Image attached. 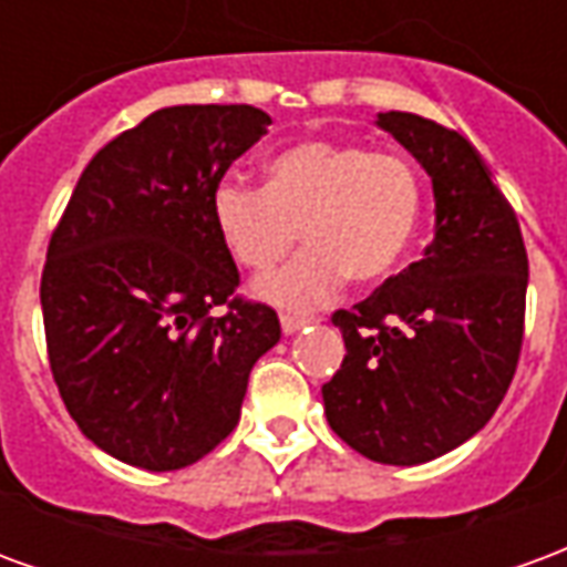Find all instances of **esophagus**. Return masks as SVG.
Masks as SVG:
<instances>
[{
  "mask_svg": "<svg viewBox=\"0 0 567 567\" xmlns=\"http://www.w3.org/2000/svg\"><path fill=\"white\" fill-rule=\"evenodd\" d=\"M307 321H312V319H307V316H291V312H282V316H279V324H282L285 333L300 331V328H303Z\"/></svg>",
  "mask_w": 567,
  "mask_h": 567,
  "instance_id": "obj_1",
  "label": "esophagus"
}]
</instances>
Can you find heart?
I'll return each mask as SVG.
<instances>
[{
  "instance_id": "obj_1",
  "label": "heart",
  "mask_w": 567,
  "mask_h": 567,
  "mask_svg": "<svg viewBox=\"0 0 567 567\" xmlns=\"http://www.w3.org/2000/svg\"><path fill=\"white\" fill-rule=\"evenodd\" d=\"M422 218V182L398 151L307 140L272 154L264 187L224 178L212 190V221L239 267L270 272L300 243L309 251L258 295L285 307L331 300L352 276L380 282L404 264Z\"/></svg>"
}]
</instances>
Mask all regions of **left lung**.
<instances>
[{"mask_svg": "<svg viewBox=\"0 0 567 567\" xmlns=\"http://www.w3.org/2000/svg\"><path fill=\"white\" fill-rule=\"evenodd\" d=\"M377 124L431 175L437 230L425 258L333 312L346 355L321 398L337 437L406 467L462 446L504 401L523 352L528 255L516 212L462 133L410 112Z\"/></svg>", "mask_w": 567, "mask_h": 567, "instance_id": "8db88e82", "label": "left lung"}]
</instances>
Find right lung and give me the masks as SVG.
I'll return each instance as SVG.
<instances>
[{
	"mask_svg": "<svg viewBox=\"0 0 567 567\" xmlns=\"http://www.w3.org/2000/svg\"><path fill=\"white\" fill-rule=\"evenodd\" d=\"M267 127L255 105L161 109L93 154L51 234V373L81 434L121 462L178 471L209 455L282 337L276 309L236 295L212 221V190Z\"/></svg>",
	"mask_w": 567,
	"mask_h": 567,
	"instance_id": "1",
	"label": "right lung"
}]
</instances>
